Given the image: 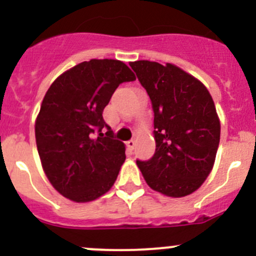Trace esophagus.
Here are the masks:
<instances>
[{"label": "esophagus", "instance_id": "1", "mask_svg": "<svg viewBox=\"0 0 256 256\" xmlns=\"http://www.w3.org/2000/svg\"><path fill=\"white\" fill-rule=\"evenodd\" d=\"M126 146H128V150H131V151H132V150L135 148L136 142L134 140H130V141H128V142H126Z\"/></svg>", "mask_w": 256, "mask_h": 256}]
</instances>
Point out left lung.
I'll return each instance as SVG.
<instances>
[{
    "instance_id": "obj_1",
    "label": "left lung",
    "mask_w": 256,
    "mask_h": 256,
    "mask_svg": "<svg viewBox=\"0 0 256 256\" xmlns=\"http://www.w3.org/2000/svg\"><path fill=\"white\" fill-rule=\"evenodd\" d=\"M154 112L156 151L136 161L147 184L167 197L197 190L209 176L220 140V121L207 88L171 63L131 62Z\"/></svg>"
}]
</instances>
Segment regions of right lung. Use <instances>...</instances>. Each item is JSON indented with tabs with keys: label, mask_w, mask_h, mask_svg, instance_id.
Returning a JSON list of instances; mask_svg holds the SVG:
<instances>
[{
	"label": "right lung",
	"mask_w": 256,
	"mask_h": 256,
	"mask_svg": "<svg viewBox=\"0 0 256 256\" xmlns=\"http://www.w3.org/2000/svg\"><path fill=\"white\" fill-rule=\"evenodd\" d=\"M135 79L124 62L92 59L49 86L36 118V142L46 176L63 197L92 202L114 186L126 158L125 144L114 138L102 112L116 88ZM102 127L108 128L105 136Z\"/></svg>",
	"instance_id": "right-lung-1"
}]
</instances>
